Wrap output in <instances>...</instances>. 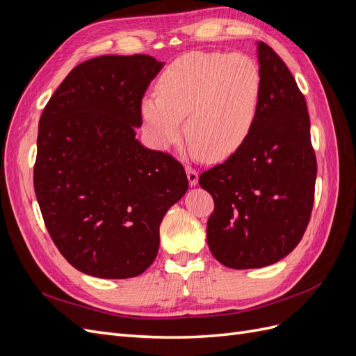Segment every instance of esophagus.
<instances>
[{
    "instance_id": "1",
    "label": "esophagus",
    "mask_w": 356,
    "mask_h": 356,
    "mask_svg": "<svg viewBox=\"0 0 356 356\" xmlns=\"http://www.w3.org/2000/svg\"><path fill=\"white\" fill-rule=\"evenodd\" d=\"M186 172H187V178H188L190 186H191V187L197 186V182H199V174H197V170L190 168V166H187V168H186Z\"/></svg>"
}]
</instances>
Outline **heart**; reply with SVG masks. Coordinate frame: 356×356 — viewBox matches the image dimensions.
I'll return each mask as SVG.
<instances>
[{
	"label": "heart",
	"instance_id": "heart-1",
	"mask_svg": "<svg viewBox=\"0 0 356 356\" xmlns=\"http://www.w3.org/2000/svg\"><path fill=\"white\" fill-rule=\"evenodd\" d=\"M157 95L141 99L149 141L169 148L182 136L208 161L230 157L250 138L260 108L263 77L242 53L188 51L170 62L156 83Z\"/></svg>",
	"mask_w": 356,
	"mask_h": 356
}]
</instances>
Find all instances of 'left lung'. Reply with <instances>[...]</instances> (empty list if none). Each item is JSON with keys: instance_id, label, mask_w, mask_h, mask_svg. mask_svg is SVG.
Segmentation results:
<instances>
[{"instance_id": "left-lung-1", "label": "left lung", "mask_w": 356, "mask_h": 356, "mask_svg": "<svg viewBox=\"0 0 356 356\" xmlns=\"http://www.w3.org/2000/svg\"><path fill=\"white\" fill-rule=\"evenodd\" d=\"M263 95L252 132L199 184L215 208L207 238L225 267L260 268L277 263L298 245L314 207L316 159L310 145L305 96L284 60L257 42Z\"/></svg>"}]
</instances>
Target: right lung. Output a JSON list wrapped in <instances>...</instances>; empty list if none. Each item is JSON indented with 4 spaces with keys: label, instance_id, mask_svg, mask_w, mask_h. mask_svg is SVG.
Returning <instances> with one entry per match:
<instances>
[{
    "label": "right lung",
    "instance_id": "add662e5",
    "mask_svg": "<svg viewBox=\"0 0 356 356\" xmlns=\"http://www.w3.org/2000/svg\"><path fill=\"white\" fill-rule=\"evenodd\" d=\"M165 62L99 56L75 67L38 123L34 188L50 238L77 270L135 277L159 251V227L188 190L186 170L144 147L141 99Z\"/></svg>",
    "mask_w": 356,
    "mask_h": 356
}]
</instances>
